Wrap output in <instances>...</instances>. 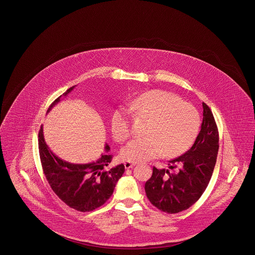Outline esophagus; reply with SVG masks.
Returning a JSON list of instances; mask_svg holds the SVG:
<instances>
[{
	"mask_svg": "<svg viewBox=\"0 0 255 255\" xmlns=\"http://www.w3.org/2000/svg\"><path fill=\"white\" fill-rule=\"evenodd\" d=\"M134 165H135V163H132V162H130V161H125V162H124V167H125V169H130V168H132Z\"/></svg>",
	"mask_w": 255,
	"mask_h": 255,
	"instance_id": "1",
	"label": "esophagus"
}]
</instances>
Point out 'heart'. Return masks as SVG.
Instances as JSON below:
<instances>
[{"instance_id":"b5f03b06","label":"heart","mask_w":255,"mask_h":255,"mask_svg":"<svg viewBox=\"0 0 255 255\" xmlns=\"http://www.w3.org/2000/svg\"><path fill=\"white\" fill-rule=\"evenodd\" d=\"M128 106L148 122L144 130L146 136L132 139L122 149L123 160L141 162L163 153L169 157L176 156L193 144L199 132L198 111L170 92L160 89L145 92ZM111 131L114 138L120 142L131 135V120L127 110L119 109L113 114Z\"/></svg>"}]
</instances>
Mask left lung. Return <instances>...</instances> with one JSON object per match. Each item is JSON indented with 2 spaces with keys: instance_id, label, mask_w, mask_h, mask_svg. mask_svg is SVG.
I'll return each instance as SVG.
<instances>
[{
  "instance_id": "left-lung-1",
  "label": "left lung",
  "mask_w": 255,
  "mask_h": 255,
  "mask_svg": "<svg viewBox=\"0 0 255 255\" xmlns=\"http://www.w3.org/2000/svg\"><path fill=\"white\" fill-rule=\"evenodd\" d=\"M203 122L194 145L169 161L171 170L153 168L145 183V193L154 207L167 214H177L194 205L203 194L213 175L219 148V134L214 115L203 102Z\"/></svg>"
}]
</instances>
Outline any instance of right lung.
I'll return each mask as SVG.
<instances>
[{
    "label": "right lung",
    "mask_w": 255,
    "mask_h": 255,
    "mask_svg": "<svg viewBox=\"0 0 255 255\" xmlns=\"http://www.w3.org/2000/svg\"><path fill=\"white\" fill-rule=\"evenodd\" d=\"M74 87L63 95L66 96ZM61 97L52 103L47 112L61 101ZM38 142L41 167L53 192L67 206L79 212H91L105 203L125 171L123 164L111 166L113 156L108 153H103L91 163L73 164L62 160L52 153L44 141L42 125ZM109 150L110 147L106 144L105 151Z\"/></svg>",
    "instance_id": "obj_1"
}]
</instances>
